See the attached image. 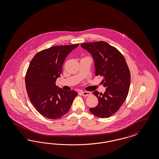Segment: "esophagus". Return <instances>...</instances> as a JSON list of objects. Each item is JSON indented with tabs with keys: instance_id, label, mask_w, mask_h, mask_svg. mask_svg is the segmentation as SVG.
I'll list each match as a JSON object with an SVG mask.
<instances>
[{
	"instance_id": "esophagus-1",
	"label": "esophagus",
	"mask_w": 159,
	"mask_h": 159,
	"mask_svg": "<svg viewBox=\"0 0 159 159\" xmlns=\"http://www.w3.org/2000/svg\"><path fill=\"white\" fill-rule=\"evenodd\" d=\"M81 93L83 96H88L91 95V94L90 91H81Z\"/></svg>"
}]
</instances>
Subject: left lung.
I'll use <instances>...</instances> for the list:
<instances>
[{
    "label": "left lung",
    "instance_id": "1",
    "mask_svg": "<svg viewBox=\"0 0 159 159\" xmlns=\"http://www.w3.org/2000/svg\"><path fill=\"white\" fill-rule=\"evenodd\" d=\"M90 52L94 59L96 75L103 76L102 83L106 87L103 94L95 91L98 103L90 111L100 118H107L117 111L128 96L130 82V71L124 56L117 48L106 42L86 43L81 44Z\"/></svg>",
    "mask_w": 159,
    "mask_h": 159
}]
</instances>
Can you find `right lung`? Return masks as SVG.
Listing matches in <instances>:
<instances>
[{"instance_id": "obj_1", "label": "right lung", "mask_w": 159, "mask_h": 159, "mask_svg": "<svg viewBox=\"0 0 159 159\" xmlns=\"http://www.w3.org/2000/svg\"><path fill=\"white\" fill-rule=\"evenodd\" d=\"M79 44L53 46L37 53L30 63L25 75L28 96L42 116L57 119L68 113L78 94L56 85L62 74L66 57Z\"/></svg>"}]
</instances>
